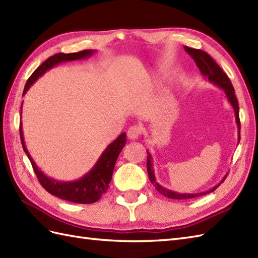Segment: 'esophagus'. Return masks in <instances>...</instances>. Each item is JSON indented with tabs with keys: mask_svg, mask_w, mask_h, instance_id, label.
Segmentation results:
<instances>
[{
	"mask_svg": "<svg viewBox=\"0 0 258 258\" xmlns=\"http://www.w3.org/2000/svg\"><path fill=\"white\" fill-rule=\"evenodd\" d=\"M140 135V128L137 127V125H131V127L128 129L127 136L130 140H136L138 139V137Z\"/></svg>",
	"mask_w": 258,
	"mask_h": 258,
	"instance_id": "34e87169",
	"label": "esophagus"
}]
</instances>
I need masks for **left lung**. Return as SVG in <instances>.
Here are the masks:
<instances>
[{
  "label": "left lung",
  "mask_w": 258,
  "mask_h": 258,
  "mask_svg": "<svg viewBox=\"0 0 258 258\" xmlns=\"http://www.w3.org/2000/svg\"><path fill=\"white\" fill-rule=\"evenodd\" d=\"M184 49L186 53L190 55L193 60L196 61L197 66L199 67L200 72H201L202 75L209 79L210 83H213L214 85H216L217 87H220L221 89L224 90L226 98L230 102L231 106L233 107L234 109V113H235V121L237 124L238 128V142L241 140V135H239V131H241V122H239V107H238V102L236 99L235 96V90H234L233 85L230 81V78L227 77L226 74L222 71V68L216 64L215 60L212 58V57L205 53V51L201 50V49H196V48H191L184 46ZM147 171H148V175L149 179H150L152 184L156 186V190L161 193L162 196L167 197L169 199H175V200H185V199H193V198H198L204 196V194H208L213 192L216 187H219L222 182H224L226 175L223 177L220 183H217L215 186H213L212 188L208 191L204 192H200V193H179L175 192L172 190H169V188H165L162 185H160L159 183L156 181V175H154V171H153V164H152V156L151 153L147 150Z\"/></svg>",
  "instance_id": "left-lung-1"
}]
</instances>
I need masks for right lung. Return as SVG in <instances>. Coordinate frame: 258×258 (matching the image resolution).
Masks as SVG:
<instances>
[{
	"label": "right lung",
	"instance_id": "add662e5",
	"mask_svg": "<svg viewBox=\"0 0 258 258\" xmlns=\"http://www.w3.org/2000/svg\"><path fill=\"white\" fill-rule=\"evenodd\" d=\"M94 53V49H85L82 51H78V53H58L55 54L54 56H50L49 58L45 60L43 64L32 74V76L27 79L23 95L26 94V91L37 81L38 77L44 75V74L48 70H50V68L60 64V62L87 58V57L91 56ZM20 136L23 149H24L28 159H30L39 183H41L45 190L61 200H66V201L79 204L95 203L102 197V194L106 193L111 181L114 164H116L119 153L121 152L125 145V141H127V139H125V133H122L116 140L112 141L111 144L105 149V151L102 152L101 156L99 157L98 161L96 162L93 169L89 170V172L86 173L78 180L64 182L47 176L43 171L39 170L36 163L34 162V160L32 159L31 154L28 152L25 146L24 137H23L22 122L20 123Z\"/></svg>",
	"mask_w": 258,
	"mask_h": 258
}]
</instances>
